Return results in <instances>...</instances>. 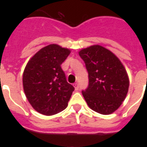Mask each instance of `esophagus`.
Returning a JSON list of instances; mask_svg holds the SVG:
<instances>
[{"label":"esophagus","instance_id":"obj_1","mask_svg":"<svg viewBox=\"0 0 147 147\" xmlns=\"http://www.w3.org/2000/svg\"><path fill=\"white\" fill-rule=\"evenodd\" d=\"M74 87H75V90H79V84H78V83H74Z\"/></svg>","mask_w":147,"mask_h":147}]
</instances>
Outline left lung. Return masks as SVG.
Segmentation results:
<instances>
[{
  "instance_id": "1",
  "label": "left lung",
  "mask_w": 147,
  "mask_h": 147,
  "mask_svg": "<svg viewBox=\"0 0 147 147\" xmlns=\"http://www.w3.org/2000/svg\"><path fill=\"white\" fill-rule=\"evenodd\" d=\"M89 75V85L83 98L92 110L103 115L113 113L126 98L129 78L125 67L113 53L94 45L79 52Z\"/></svg>"
}]
</instances>
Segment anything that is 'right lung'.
Listing matches in <instances>:
<instances>
[{
    "mask_svg": "<svg viewBox=\"0 0 147 147\" xmlns=\"http://www.w3.org/2000/svg\"><path fill=\"white\" fill-rule=\"evenodd\" d=\"M69 49L50 44L30 58L24 68L25 95L38 113L52 116L66 109L74 87L67 83L61 65L70 54Z\"/></svg>",
    "mask_w": 147,
    "mask_h": 147,
    "instance_id": "obj_1",
    "label": "right lung"
}]
</instances>
